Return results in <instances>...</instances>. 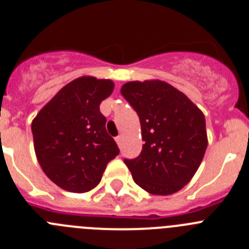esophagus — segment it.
<instances>
[{
	"label": "esophagus",
	"mask_w": 249,
	"mask_h": 249,
	"mask_svg": "<svg viewBox=\"0 0 249 249\" xmlns=\"http://www.w3.org/2000/svg\"><path fill=\"white\" fill-rule=\"evenodd\" d=\"M116 142H117L118 146H121V143H122V136H117V137H116Z\"/></svg>",
	"instance_id": "esophagus-1"
}]
</instances>
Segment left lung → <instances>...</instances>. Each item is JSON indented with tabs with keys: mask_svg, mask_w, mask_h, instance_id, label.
<instances>
[{
	"mask_svg": "<svg viewBox=\"0 0 249 249\" xmlns=\"http://www.w3.org/2000/svg\"><path fill=\"white\" fill-rule=\"evenodd\" d=\"M121 93L137 112L144 141L137 158L124 160L133 181L152 195L178 192L197 172L208 144L203 113L163 81H132Z\"/></svg>",
	"mask_w": 249,
	"mask_h": 249,
	"instance_id": "1",
	"label": "left lung"
}]
</instances>
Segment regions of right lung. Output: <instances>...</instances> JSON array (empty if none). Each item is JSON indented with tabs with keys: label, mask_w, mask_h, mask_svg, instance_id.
I'll return each instance as SVG.
<instances>
[{
	"label": "right lung",
	"mask_w": 249,
	"mask_h": 249,
	"mask_svg": "<svg viewBox=\"0 0 249 249\" xmlns=\"http://www.w3.org/2000/svg\"><path fill=\"white\" fill-rule=\"evenodd\" d=\"M111 80L83 76L59 89L31 128L37 160L51 181L68 192H89L120 153L106 131L100 105L113 92Z\"/></svg>",
	"instance_id": "obj_1"
}]
</instances>
